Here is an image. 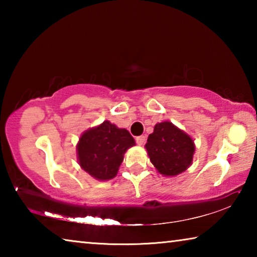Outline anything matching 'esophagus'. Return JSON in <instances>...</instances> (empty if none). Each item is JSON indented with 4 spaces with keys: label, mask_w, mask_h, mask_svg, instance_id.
Segmentation results:
<instances>
[{
    "label": "esophagus",
    "mask_w": 257,
    "mask_h": 257,
    "mask_svg": "<svg viewBox=\"0 0 257 257\" xmlns=\"http://www.w3.org/2000/svg\"><path fill=\"white\" fill-rule=\"evenodd\" d=\"M146 141V137L145 136H138L136 137V143L138 145H143Z\"/></svg>",
    "instance_id": "1"
}]
</instances>
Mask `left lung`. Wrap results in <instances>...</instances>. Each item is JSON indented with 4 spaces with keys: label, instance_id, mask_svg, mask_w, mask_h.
I'll use <instances>...</instances> for the list:
<instances>
[{
    "label": "left lung",
    "instance_id": "left-lung-1",
    "mask_svg": "<svg viewBox=\"0 0 257 257\" xmlns=\"http://www.w3.org/2000/svg\"><path fill=\"white\" fill-rule=\"evenodd\" d=\"M151 162L163 176H177L189 167L195 152L188 135L169 121L158 123L146 143Z\"/></svg>",
    "mask_w": 257,
    "mask_h": 257
}]
</instances>
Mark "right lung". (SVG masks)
Masks as SVG:
<instances>
[{"label": "right lung", "mask_w": 257, "mask_h": 257, "mask_svg": "<svg viewBox=\"0 0 257 257\" xmlns=\"http://www.w3.org/2000/svg\"><path fill=\"white\" fill-rule=\"evenodd\" d=\"M135 141L128 130L110 121L82 134L77 145L80 167L97 180L112 179L118 173L123 154Z\"/></svg>", "instance_id": "obj_1"}]
</instances>
